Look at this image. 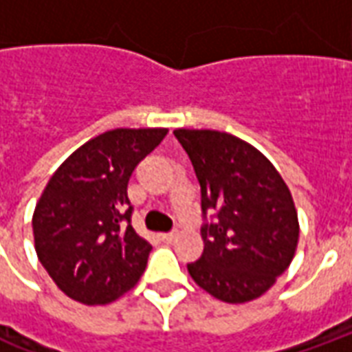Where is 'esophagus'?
<instances>
[{
    "label": "esophagus",
    "instance_id": "esophagus-1",
    "mask_svg": "<svg viewBox=\"0 0 352 352\" xmlns=\"http://www.w3.org/2000/svg\"><path fill=\"white\" fill-rule=\"evenodd\" d=\"M162 241H166V243H171V241H175L177 239V232H168V234H160Z\"/></svg>",
    "mask_w": 352,
    "mask_h": 352
}]
</instances>
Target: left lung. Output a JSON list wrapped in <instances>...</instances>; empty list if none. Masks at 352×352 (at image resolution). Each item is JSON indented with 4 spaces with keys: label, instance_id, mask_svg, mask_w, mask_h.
Returning a JSON list of instances; mask_svg holds the SVG:
<instances>
[{
    "label": "left lung",
    "instance_id": "1",
    "mask_svg": "<svg viewBox=\"0 0 352 352\" xmlns=\"http://www.w3.org/2000/svg\"><path fill=\"white\" fill-rule=\"evenodd\" d=\"M199 186L204 252L188 264L196 285L217 300L245 303L273 287L294 258L300 224L279 171L258 148L217 130L173 131Z\"/></svg>",
    "mask_w": 352,
    "mask_h": 352
}]
</instances>
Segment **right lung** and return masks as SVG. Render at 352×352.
Instances as JSON below:
<instances>
[{
	"label": "right lung",
	"mask_w": 352,
	"mask_h": 352,
	"mask_svg": "<svg viewBox=\"0 0 352 352\" xmlns=\"http://www.w3.org/2000/svg\"><path fill=\"white\" fill-rule=\"evenodd\" d=\"M166 128H116L79 146L54 171L32 219L37 258L75 302L103 305L135 287L151 243L131 226L128 183Z\"/></svg>",
	"instance_id": "1"
}]
</instances>
